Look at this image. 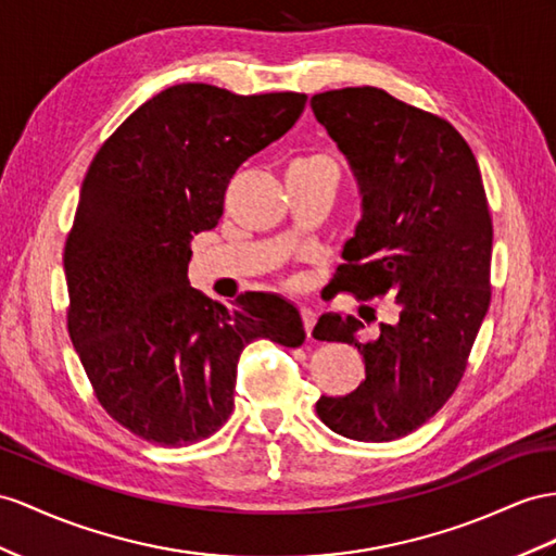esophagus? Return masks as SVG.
I'll list each match as a JSON object with an SVG mask.
<instances>
[{
    "mask_svg": "<svg viewBox=\"0 0 556 556\" xmlns=\"http://www.w3.org/2000/svg\"><path fill=\"white\" fill-rule=\"evenodd\" d=\"M301 317H303V326H305L307 338H312V329H315V324H317L315 309H312V307H301Z\"/></svg>",
    "mask_w": 556,
    "mask_h": 556,
    "instance_id": "34e87169",
    "label": "esophagus"
}]
</instances>
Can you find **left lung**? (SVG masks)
I'll use <instances>...</instances> for the list:
<instances>
[{
  "instance_id": "obj_1",
  "label": "left lung",
  "mask_w": 556,
  "mask_h": 556,
  "mask_svg": "<svg viewBox=\"0 0 556 556\" xmlns=\"http://www.w3.org/2000/svg\"><path fill=\"white\" fill-rule=\"evenodd\" d=\"M309 105L362 192V220L329 287L359 301L392 295L396 307L368 343L359 319L319 317L312 336L357 348L366 378L345 396H321L317 416L348 439L392 441L448 402L489 312L486 192L465 138L432 112L376 87L324 91Z\"/></svg>"
}]
</instances>
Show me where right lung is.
Returning a JSON list of instances; mask_svg holds the SVG:
<instances>
[{"mask_svg": "<svg viewBox=\"0 0 556 556\" xmlns=\"http://www.w3.org/2000/svg\"><path fill=\"white\" fill-rule=\"evenodd\" d=\"M305 101L176 84L93 156L63 253L67 331L98 402L136 437H211L235 408L241 350L255 338L303 345L289 301L247 291L213 303L190 287L188 263L192 237L218 225L235 170L287 134Z\"/></svg>", "mask_w": 556, "mask_h": 556, "instance_id": "1", "label": "right lung"}]
</instances>
